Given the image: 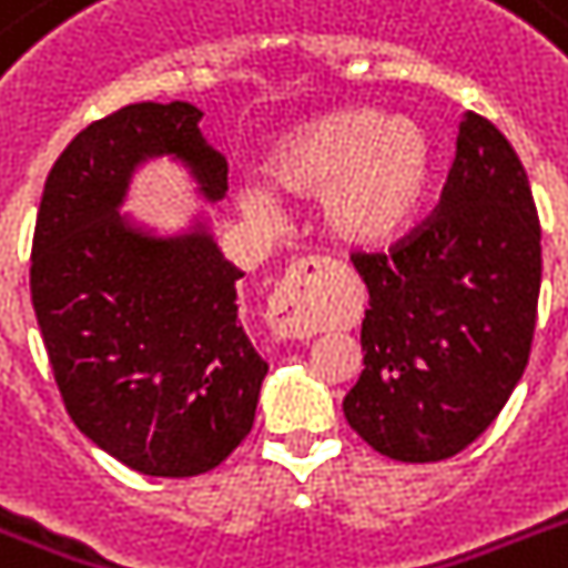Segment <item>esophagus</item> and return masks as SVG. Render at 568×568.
Here are the masks:
<instances>
[{"mask_svg":"<svg viewBox=\"0 0 568 568\" xmlns=\"http://www.w3.org/2000/svg\"><path fill=\"white\" fill-rule=\"evenodd\" d=\"M327 258L310 256L294 262L276 283L267 306V324L280 338H303L318 329V280Z\"/></svg>","mask_w":568,"mask_h":568,"instance_id":"34e87169","label":"esophagus"}]
</instances>
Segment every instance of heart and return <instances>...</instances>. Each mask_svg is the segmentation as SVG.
Returning a JSON list of instances; mask_svg holds the SVG:
<instances>
[{"instance_id": "1", "label": "heart", "mask_w": 568, "mask_h": 568, "mask_svg": "<svg viewBox=\"0 0 568 568\" xmlns=\"http://www.w3.org/2000/svg\"><path fill=\"white\" fill-rule=\"evenodd\" d=\"M271 185L294 196L321 194V221L338 241L377 244L415 212L430 176V141L418 123L372 109H342L285 132L265 159ZM244 205L274 212L265 191Z\"/></svg>"}]
</instances>
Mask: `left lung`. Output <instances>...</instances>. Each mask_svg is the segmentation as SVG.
<instances>
[{
  "instance_id": "left-lung-1",
  "label": "left lung",
  "mask_w": 568,
  "mask_h": 568,
  "mask_svg": "<svg viewBox=\"0 0 568 568\" xmlns=\"http://www.w3.org/2000/svg\"><path fill=\"white\" fill-rule=\"evenodd\" d=\"M539 235L519 155L468 111L439 205L388 250L351 253L368 310L345 418L374 450L436 463L498 418L537 329Z\"/></svg>"
}]
</instances>
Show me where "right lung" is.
I'll use <instances>...</instances> for the list:
<instances>
[{
    "label": "right lung",
    "instance_id": "obj_1",
    "mask_svg": "<svg viewBox=\"0 0 568 568\" xmlns=\"http://www.w3.org/2000/svg\"><path fill=\"white\" fill-rule=\"evenodd\" d=\"M200 118L189 102H135L93 120L52 164L31 239V306L67 413L150 477L221 466L253 427L267 374L239 321L244 274L212 239H146L118 214L144 155H180L223 196L230 168Z\"/></svg>",
    "mask_w": 568,
    "mask_h": 568
}]
</instances>
